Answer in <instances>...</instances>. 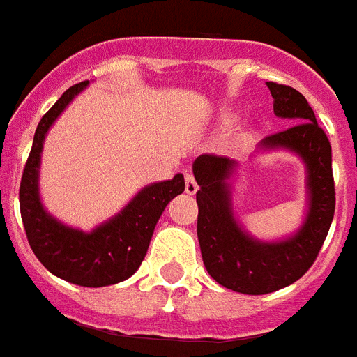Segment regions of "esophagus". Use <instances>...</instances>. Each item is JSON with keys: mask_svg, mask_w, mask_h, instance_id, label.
Segmentation results:
<instances>
[{"mask_svg": "<svg viewBox=\"0 0 357 357\" xmlns=\"http://www.w3.org/2000/svg\"><path fill=\"white\" fill-rule=\"evenodd\" d=\"M184 176H185V193L195 195L198 191V184H197V181H195V175L189 172V169H185Z\"/></svg>", "mask_w": 357, "mask_h": 357, "instance_id": "34e87169", "label": "esophagus"}]
</instances>
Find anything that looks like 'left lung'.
<instances>
[{
	"label": "left lung",
	"instance_id": "left-lung-1",
	"mask_svg": "<svg viewBox=\"0 0 357 357\" xmlns=\"http://www.w3.org/2000/svg\"><path fill=\"white\" fill-rule=\"evenodd\" d=\"M273 98V112L295 125L264 137L263 148H289L307 166L309 211L302 229L279 243H261L245 234L230 209L227 178L236 162L229 157L200 155L193 173L197 191L202 259L218 284L245 295H264L293 284L317 261L326 241L336 207L333 155L307 100L289 85L266 82Z\"/></svg>",
	"mask_w": 357,
	"mask_h": 357
}]
</instances>
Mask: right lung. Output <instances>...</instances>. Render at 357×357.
Returning <instances> with one entry per match:
<instances>
[{"mask_svg": "<svg viewBox=\"0 0 357 357\" xmlns=\"http://www.w3.org/2000/svg\"><path fill=\"white\" fill-rule=\"evenodd\" d=\"M87 84L89 80L69 87L37 125L19 185V207L28 243L44 268L73 284L102 288L128 279L141 266L160 214L169 200L184 193V176L178 173L172 181L144 188L118 216L89 234L50 216L37 189L44 135Z\"/></svg>", "mask_w": 357, "mask_h": 357, "instance_id": "1", "label": "right lung"}]
</instances>
